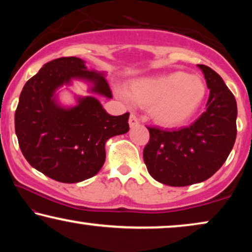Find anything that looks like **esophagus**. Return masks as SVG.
Here are the masks:
<instances>
[{"label":"esophagus","mask_w":252,"mask_h":252,"mask_svg":"<svg viewBox=\"0 0 252 252\" xmlns=\"http://www.w3.org/2000/svg\"><path fill=\"white\" fill-rule=\"evenodd\" d=\"M128 123H129L130 127H134V126L139 125V119H137V117L135 115H133V113H132V115H130V117H129Z\"/></svg>","instance_id":"obj_1"}]
</instances>
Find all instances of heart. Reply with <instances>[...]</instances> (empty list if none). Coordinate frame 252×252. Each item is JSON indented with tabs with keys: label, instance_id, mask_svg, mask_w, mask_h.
Wrapping results in <instances>:
<instances>
[{
	"label": "heart",
	"instance_id": "heart-1",
	"mask_svg": "<svg viewBox=\"0 0 252 252\" xmlns=\"http://www.w3.org/2000/svg\"><path fill=\"white\" fill-rule=\"evenodd\" d=\"M127 95L137 105L150 106L157 124L174 127L195 115L205 98L206 86L199 75L179 71L133 81Z\"/></svg>",
	"mask_w": 252,
	"mask_h": 252
}]
</instances>
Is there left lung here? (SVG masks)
Wrapping results in <instances>:
<instances>
[{
  "mask_svg": "<svg viewBox=\"0 0 252 252\" xmlns=\"http://www.w3.org/2000/svg\"><path fill=\"white\" fill-rule=\"evenodd\" d=\"M204 73L210 96L206 110L180 129L148 127L149 142L143 150L148 172L155 180L172 187L198 184L212 177L233 149L236 139L237 105L222 78L206 65Z\"/></svg>",
  "mask_w": 252,
  "mask_h": 252,
  "instance_id": "1",
  "label": "left lung"
}]
</instances>
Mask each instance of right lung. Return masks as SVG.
<instances>
[{
  "mask_svg": "<svg viewBox=\"0 0 252 252\" xmlns=\"http://www.w3.org/2000/svg\"><path fill=\"white\" fill-rule=\"evenodd\" d=\"M72 79L91 82L92 93L111 98L102 73L88 70L78 57H61L44 64L24 86L15 113L20 150L41 173L64 184L97 174L105 161V142L129 130V113L111 116L93 96L79 97L73 108L56 101V91Z\"/></svg>",
  "mask_w": 252,
  "mask_h": 252,
  "instance_id": "add662e5",
  "label": "right lung"
}]
</instances>
